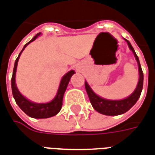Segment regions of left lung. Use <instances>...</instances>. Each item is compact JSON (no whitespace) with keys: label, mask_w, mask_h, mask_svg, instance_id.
<instances>
[{"label":"left lung","mask_w":155,"mask_h":155,"mask_svg":"<svg viewBox=\"0 0 155 155\" xmlns=\"http://www.w3.org/2000/svg\"><path fill=\"white\" fill-rule=\"evenodd\" d=\"M126 41L127 44L129 45L130 49L132 51V52L134 54V57L136 59L138 66H139V73H140V80L137 84L136 89L134 90L132 94H130L129 97L125 98L124 100H120V101H111V100H106L104 98H101L94 93L92 91V89L90 87V85L85 81L84 82V86L85 90L87 92L89 99L91 101V103L92 106L95 110L104 115H119L125 113L130 110V108L133 107L134 104L136 103L137 101L139 100L141 91L143 89V74L141 65H140V60L139 57L137 56L135 51L132 47V45L130 44V42L126 39H124Z\"/></svg>","instance_id":"left-lung-1"}]
</instances>
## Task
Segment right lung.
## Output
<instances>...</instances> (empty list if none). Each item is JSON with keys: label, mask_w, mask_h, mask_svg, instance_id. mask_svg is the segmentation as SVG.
I'll return each mask as SVG.
<instances>
[{"label": "right lung", "mask_w": 155, "mask_h": 155, "mask_svg": "<svg viewBox=\"0 0 155 155\" xmlns=\"http://www.w3.org/2000/svg\"><path fill=\"white\" fill-rule=\"evenodd\" d=\"M41 35V33H38L37 35H35L31 41H30L28 43L25 45V46L23 47L21 53L19 54L18 57L15 60V65H14V70H13V74H12V90L13 97L15 99L16 104H18V106L22 110L25 112V114L28 116L35 119H46L50 118L57 114L62 107V101H63V96H64V91L67 88V85L69 84V81L71 80V77L72 74H74V71H69L68 73L64 74L63 78L61 79V84L58 89L57 94L55 95V97L49 103H44V104H38L35 103L32 101H28L26 98H25L22 95L18 89L16 87L15 84V72H16V68H17V63H18L19 58L21 54V52L24 51V49L26 47V45H28L31 42L35 41V39Z\"/></svg>", "instance_id": "1"}]
</instances>
